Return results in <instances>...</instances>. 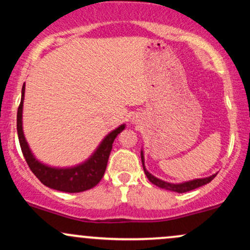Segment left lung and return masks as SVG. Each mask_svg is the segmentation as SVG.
<instances>
[{"mask_svg": "<svg viewBox=\"0 0 250 250\" xmlns=\"http://www.w3.org/2000/svg\"><path fill=\"white\" fill-rule=\"evenodd\" d=\"M141 160H142V166H143V170H145V174L147 175L148 180L150 181L151 183H154L155 186L157 187L166 189V190H170V191H176V193H186V191H190L193 189H196L201 187V186H205L207 183L210 182L211 180L216 176V174L211 175V176L205 177V179H196V180H191V181H187V182L183 183H169L166 182V181H162L157 177H155L154 175H151L149 171L146 169L145 167V156H143V151H141Z\"/></svg>", "mask_w": 250, "mask_h": 250, "instance_id": "obj_1", "label": "left lung"}]
</instances>
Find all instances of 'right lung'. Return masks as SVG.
Here are the masks:
<instances>
[{"instance_id": "obj_1", "label": "right lung", "mask_w": 250, "mask_h": 250, "mask_svg": "<svg viewBox=\"0 0 250 250\" xmlns=\"http://www.w3.org/2000/svg\"><path fill=\"white\" fill-rule=\"evenodd\" d=\"M24 89L25 85L22 87L21 103L17 109V135H19L20 146L23 153V156L29 166L30 170L44 186L51 189L65 193H80V191L88 190V189L95 187L97 183L101 181L104 175L105 168L109 155H110L113 142L116 136L125 129V125H120L115 130L109 133L103 139L101 145L96 149V151L91 155L85 162L81 165L70 168H54L49 166L43 165L36 160L31 153L28 142L25 141L22 128V110H23V100H24Z\"/></svg>"}]
</instances>
